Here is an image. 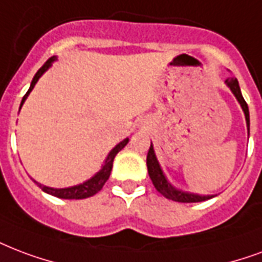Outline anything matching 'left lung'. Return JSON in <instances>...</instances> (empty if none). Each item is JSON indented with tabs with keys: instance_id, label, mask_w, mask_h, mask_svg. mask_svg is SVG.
<instances>
[{
	"instance_id": "left-lung-1",
	"label": "left lung",
	"mask_w": 262,
	"mask_h": 262,
	"mask_svg": "<svg viewBox=\"0 0 262 262\" xmlns=\"http://www.w3.org/2000/svg\"><path fill=\"white\" fill-rule=\"evenodd\" d=\"M227 85L229 86V89L232 91V93L235 95V97L237 99V101L241 103L243 108V113H245V117H246V123H247V130L250 132V117H249V107H247V103L243 99L242 93H241V88H239V83H237L236 78H228L227 81ZM147 167H148V174L152 180L154 187L162 193L163 196L167 198V199H171L174 202H183V203H193V202H203V201H207L213 198L211 195H207V196H202V195H196V193H189L185 192V191H180V189L171 187L170 183L167 181L166 176L162 171L159 163L157 161V157H155V152H154V147L151 144L148 149V154H147Z\"/></svg>"
}]
</instances>
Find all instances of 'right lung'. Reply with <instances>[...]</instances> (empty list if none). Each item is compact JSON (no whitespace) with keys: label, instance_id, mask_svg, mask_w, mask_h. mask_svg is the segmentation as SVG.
I'll list each match as a JSON object with an SVG mask.
<instances>
[{"label":"right lung","instance_id":"add662e5","mask_svg":"<svg viewBox=\"0 0 262 262\" xmlns=\"http://www.w3.org/2000/svg\"><path fill=\"white\" fill-rule=\"evenodd\" d=\"M55 60V57H51V59L47 60V63L41 67V69L38 70L37 74L34 75L33 81H31V85H30V89L27 91L25 96H23V100H21V103H20V107L23 105L25 103V100L27 99V96L30 95V92L33 91L34 85L37 83L38 78L41 77L45 71H47L49 67H51L52 61ZM127 141L129 140L125 139L122 143H119V144L113 148V151L108 154V157L105 159V165L103 166V169L95 176V177H92L91 180H88L86 183H83V184H79V185H75V187H71V188H61V189H56V188H49V187H45V185H41V189L45 191L47 193H51L53 196L56 198H61V199H85V198H89L92 195H95L100 191V189L103 188V185L105 184V181L108 180L110 174H111V169H113V162H114V158L117 155L121 149L127 144Z\"/></svg>","mask_w":262,"mask_h":262}]
</instances>
